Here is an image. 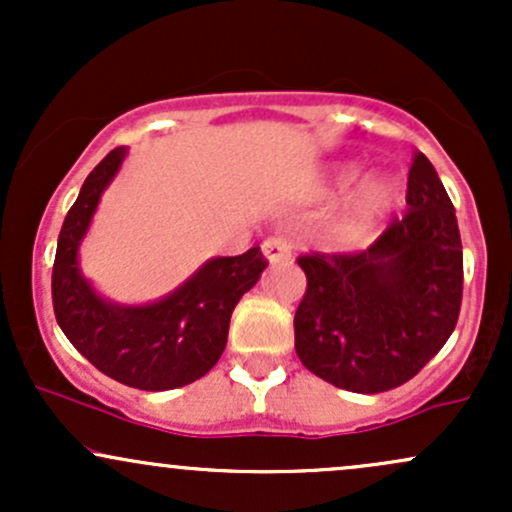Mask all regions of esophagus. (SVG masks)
Instances as JSON below:
<instances>
[{"label": "esophagus", "instance_id": "34e87169", "mask_svg": "<svg viewBox=\"0 0 512 512\" xmlns=\"http://www.w3.org/2000/svg\"><path fill=\"white\" fill-rule=\"evenodd\" d=\"M262 255L267 257V262H289L291 260V245L289 240L281 236H272L262 243Z\"/></svg>", "mask_w": 512, "mask_h": 512}]
</instances>
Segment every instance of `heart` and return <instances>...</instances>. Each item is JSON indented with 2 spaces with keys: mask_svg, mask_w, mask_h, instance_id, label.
Wrapping results in <instances>:
<instances>
[{
  "mask_svg": "<svg viewBox=\"0 0 512 512\" xmlns=\"http://www.w3.org/2000/svg\"><path fill=\"white\" fill-rule=\"evenodd\" d=\"M361 178V168L344 166L334 175V192H346ZM397 182L390 178H370L354 192L351 202L346 204L344 214L339 216L332 228V240L339 248H358L366 245L380 221L390 214L397 204Z\"/></svg>",
  "mask_w": 512,
  "mask_h": 512,
  "instance_id": "b5f03b06",
  "label": "heart"
}]
</instances>
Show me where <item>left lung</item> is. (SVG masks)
Segmentation results:
<instances>
[{
	"mask_svg": "<svg viewBox=\"0 0 512 512\" xmlns=\"http://www.w3.org/2000/svg\"><path fill=\"white\" fill-rule=\"evenodd\" d=\"M407 214L361 252L298 257L308 289L296 354L317 378L361 395L395 390L443 349L462 305V240L436 168L414 156Z\"/></svg>",
	"mask_w": 512,
	"mask_h": 512,
	"instance_id": "8db88e82",
	"label": "left lung"
}]
</instances>
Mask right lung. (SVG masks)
Returning a JSON list of instances; mask_svg holds the SVG:
<instances>
[{
  "label": "right lung",
  "instance_id": "1",
  "mask_svg": "<svg viewBox=\"0 0 512 512\" xmlns=\"http://www.w3.org/2000/svg\"><path fill=\"white\" fill-rule=\"evenodd\" d=\"M125 156V146L110 151L64 216L52 267V308L74 349L108 378L137 390H175L216 366L233 308L257 284L267 260L260 248L214 257L180 289L149 305H117L98 296L79 269V245Z\"/></svg>",
  "mask_w": 512,
  "mask_h": 512
}]
</instances>
